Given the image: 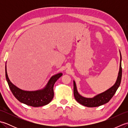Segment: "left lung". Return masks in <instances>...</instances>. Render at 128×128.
Listing matches in <instances>:
<instances>
[{
	"label": "left lung",
	"instance_id": "1",
	"mask_svg": "<svg viewBox=\"0 0 128 128\" xmlns=\"http://www.w3.org/2000/svg\"><path fill=\"white\" fill-rule=\"evenodd\" d=\"M120 66H119V71L118 72V75L116 83L113 86L111 87L110 88L108 89L106 91L100 93L98 94H97L96 96L92 98H86L78 94L77 90L76 85L75 81H74V95L75 100L76 101L78 102L80 104H82L84 106H86L88 107H96L98 106H101L107 103L112 98V97L115 94L117 89L120 86L122 80V56L120 52Z\"/></svg>",
	"mask_w": 128,
	"mask_h": 128
}]
</instances>
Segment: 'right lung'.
<instances>
[{"instance_id":"obj_1","label":"right lung","mask_w":128,"mask_h":128,"mask_svg":"<svg viewBox=\"0 0 128 128\" xmlns=\"http://www.w3.org/2000/svg\"><path fill=\"white\" fill-rule=\"evenodd\" d=\"M62 75V73L60 72L52 76L43 89L32 91H25L18 88L10 81L5 65V76L14 96L20 102L34 107H41L48 104L51 102L54 97L53 86L54 84Z\"/></svg>"}]
</instances>
